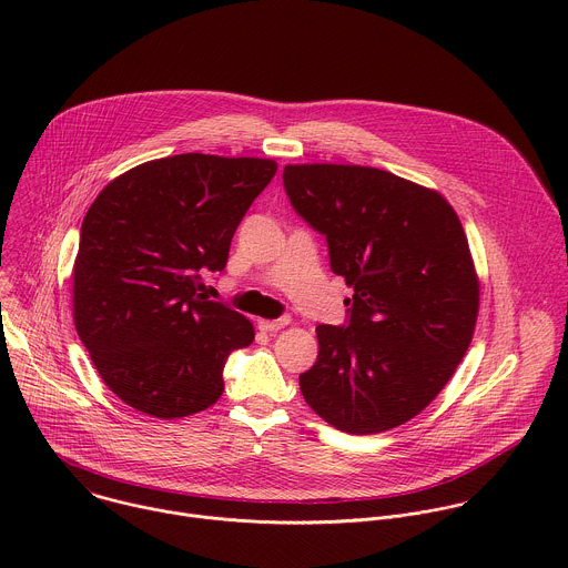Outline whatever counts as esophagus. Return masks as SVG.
<instances>
[{"label":"esophagus","instance_id":"34e87169","mask_svg":"<svg viewBox=\"0 0 568 568\" xmlns=\"http://www.w3.org/2000/svg\"><path fill=\"white\" fill-rule=\"evenodd\" d=\"M287 323H290V316H281V318H272V321L261 318V321H258V328L265 331V333H278L281 328L287 326Z\"/></svg>","mask_w":568,"mask_h":568}]
</instances>
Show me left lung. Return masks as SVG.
Listing matches in <instances>:
<instances>
[{
  "label": "left lung",
  "instance_id": "1",
  "mask_svg": "<svg viewBox=\"0 0 568 568\" xmlns=\"http://www.w3.org/2000/svg\"><path fill=\"white\" fill-rule=\"evenodd\" d=\"M283 186L355 290L342 326H316V362L298 375L305 402L357 436L404 425L471 342L478 281L458 215L443 195L379 169L285 166Z\"/></svg>",
  "mask_w": 568,
  "mask_h": 568
}]
</instances>
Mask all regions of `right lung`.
<instances>
[{
	"mask_svg": "<svg viewBox=\"0 0 568 568\" xmlns=\"http://www.w3.org/2000/svg\"><path fill=\"white\" fill-rule=\"evenodd\" d=\"M256 156L175 154L110 182L90 206L73 265L80 342L116 397L154 418L209 409L226 357L254 326L202 294L226 267L231 237L276 175Z\"/></svg>",
	"mask_w": 568,
	"mask_h": 568,
	"instance_id": "obj_1",
	"label": "right lung"
}]
</instances>
